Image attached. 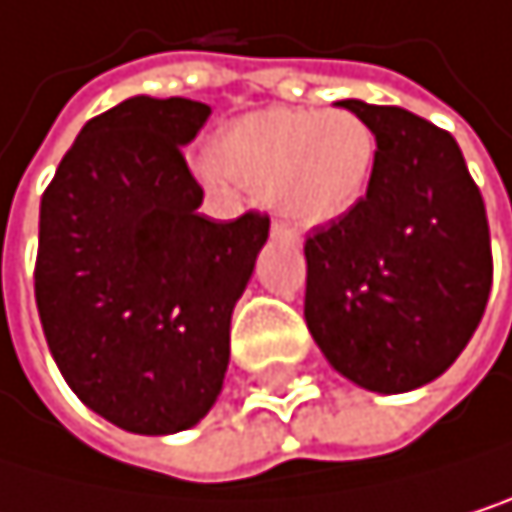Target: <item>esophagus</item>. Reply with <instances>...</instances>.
Returning <instances> with one entry per match:
<instances>
[{"label":"esophagus","mask_w":512,"mask_h":512,"mask_svg":"<svg viewBox=\"0 0 512 512\" xmlns=\"http://www.w3.org/2000/svg\"><path fill=\"white\" fill-rule=\"evenodd\" d=\"M271 238H274V241H280V244H293V247H299V238L290 232L287 225H280V222H274V225H271Z\"/></svg>","instance_id":"esophagus-1"}]
</instances>
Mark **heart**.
I'll return each mask as SVG.
<instances>
[{
  "instance_id": "b5f03b06",
  "label": "heart",
  "mask_w": 512,
  "mask_h": 512,
  "mask_svg": "<svg viewBox=\"0 0 512 512\" xmlns=\"http://www.w3.org/2000/svg\"><path fill=\"white\" fill-rule=\"evenodd\" d=\"M375 161L369 124L348 109L274 106L232 121L216 140V158L198 164L201 176L268 195L293 225H320L348 213L366 192Z\"/></svg>"
}]
</instances>
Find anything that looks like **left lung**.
<instances>
[{"label": "left lung", "mask_w": 512, "mask_h": 512, "mask_svg": "<svg viewBox=\"0 0 512 512\" xmlns=\"http://www.w3.org/2000/svg\"><path fill=\"white\" fill-rule=\"evenodd\" d=\"M375 134L366 195L305 241V323L332 369L375 394L440 378L492 290V238L455 137L400 106L342 100Z\"/></svg>", "instance_id": "8db88e82"}]
</instances>
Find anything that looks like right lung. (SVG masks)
<instances>
[{
  "label": "right lung",
  "instance_id": "obj_1",
  "mask_svg": "<svg viewBox=\"0 0 512 512\" xmlns=\"http://www.w3.org/2000/svg\"><path fill=\"white\" fill-rule=\"evenodd\" d=\"M210 115L186 97H131L91 118L39 210L36 305L51 357L88 409L164 437L222 391L232 311L268 216L216 222L183 146Z\"/></svg>",
  "mask_w": 512,
  "mask_h": 512
}]
</instances>
